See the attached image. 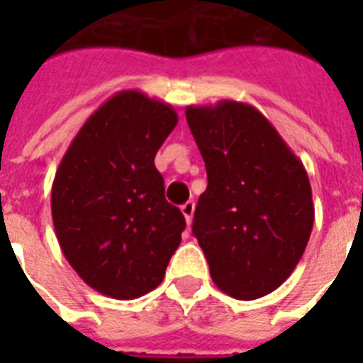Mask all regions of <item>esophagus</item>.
<instances>
[{"mask_svg":"<svg viewBox=\"0 0 363 363\" xmlns=\"http://www.w3.org/2000/svg\"><path fill=\"white\" fill-rule=\"evenodd\" d=\"M194 208H196V204L192 202V200H189L186 204L181 206V212L182 216H184V220H186V223H192V218H194Z\"/></svg>","mask_w":363,"mask_h":363,"instance_id":"34e87169","label":"esophagus"}]
</instances>
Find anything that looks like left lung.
Instances as JSON below:
<instances>
[{"label": "left lung", "instance_id": "8db88e82", "mask_svg": "<svg viewBox=\"0 0 363 363\" xmlns=\"http://www.w3.org/2000/svg\"><path fill=\"white\" fill-rule=\"evenodd\" d=\"M208 173L192 233L213 284L237 299L280 288L303 257L315 220L311 184L294 151L255 106H186Z\"/></svg>", "mask_w": 363, "mask_h": 363}]
</instances>
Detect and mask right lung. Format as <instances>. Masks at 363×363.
<instances>
[{"label":"right lung","mask_w":363,"mask_h":363,"mask_svg":"<svg viewBox=\"0 0 363 363\" xmlns=\"http://www.w3.org/2000/svg\"><path fill=\"white\" fill-rule=\"evenodd\" d=\"M179 122L171 104L128 89L85 120L52 182L62 252L87 286L135 299L163 281L186 221L165 200L155 153Z\"/></svg>","instance_id":"add662e5"}]
</instances>
